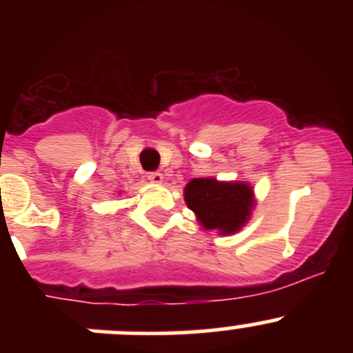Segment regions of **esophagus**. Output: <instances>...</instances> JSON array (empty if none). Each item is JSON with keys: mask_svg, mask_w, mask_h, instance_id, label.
Wrapping results in <instances>:
<instances>
[{"mask_svg": "<svg viewBox=\"0 0 353 353\" xmlns=\"http://www.w3.org/2000/svg\"><path fill=\"white\" fill-rule=\"evenodd\" d=\"M162 173H159V171H152V173H148V180L152 183H161L162 182Z\"/></svg>", "mask_w": 353, "mask_h": 353, "instance_id": "obj_1", "label": "esophagus"}]
</instances>
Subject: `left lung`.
Here are the masks:
<instances>
[{"label":"left lung","instance_id":"1","mask_svg":"<svg viewBox=\"0 0 353 353\" xmlns=\"http://www.w3.org/2000/svg\"><path fill=\"white\" fill-rule=\"evenodd\" d=\"M185 201L207 230L235 233L249 219L252 207L251 187L240 182L194 179L185 185Z\"/></svg>","mask_w":353,"mask_h":353}]
</instances>
